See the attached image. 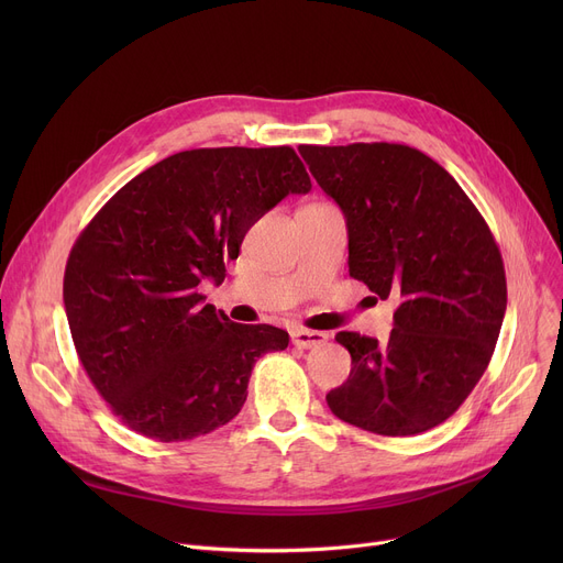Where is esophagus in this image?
Returning <instances> with one entry per match:
<instances>
[{
	"mask_svg": "<svg viewBox=\"0 0 563 563\" xmlns=\"http://www.w3.org/2000/svg\"><path fill=\"white\" fill-rule=\"evenodd\" d=\"M327 340H329V335L321 333V331L291 329V344L299 346V349H314V346H321Z\"/></svg>",
	"mask_w": 563,
	"mask_h": 563,
	"instance_id": "1",
	"label": "esophagus"
}]
</instances>
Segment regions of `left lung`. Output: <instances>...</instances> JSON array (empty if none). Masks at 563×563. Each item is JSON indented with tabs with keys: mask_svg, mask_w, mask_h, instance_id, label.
<instances>
[{
	"mask_svg": "<svg viewBox=\"0 0 563 563\" xmlns=\"http://www.w3.org/2000/svg\"><path fill=\"white\" fill-rule=\"evenodd\" d=\"M344 212L349 276L399 301L388 342L342 331L346 383L327 395L340 420L378 435L445 422L484 376L507 310L505 262L465 191L404 143L299 145Z\"/></svg>",
	"mask_w": 563,
	"mask_h": 563,
	"instance_id": "1",
	"label": "left lung"
}]
</instances>
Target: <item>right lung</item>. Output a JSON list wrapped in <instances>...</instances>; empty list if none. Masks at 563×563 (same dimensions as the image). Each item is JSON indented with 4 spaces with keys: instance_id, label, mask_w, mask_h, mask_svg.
I'll return each instance as SVG.
<instances>
[{
    "instance_id": "1",
    "label": "right lung",
    "mask_w": 563,
    "mask_h": 563,
    "mask_svg": "<svg viewBox=\"0 0 563 563\" xmlns=\"http://www.w3.org/2000/svg\"><path fill=\"white\" fill-rule=\"evenodd\" d=\"M310 189L289 145L198 147L139 173L81 230L66 314L88 378L125 427L180 442L242 410L255 361L289 335L230 321L198 285L221 283L249 228Z\"/></svg>"
}]
</instances>
